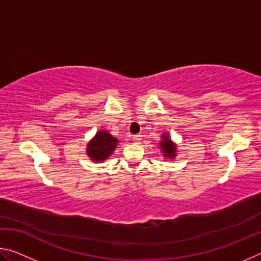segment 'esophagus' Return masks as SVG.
Segmentation results:
<instances>
[{
	"instance_id": "34e87169",
	"label": "esophagus",
	"mask_w": 261,
	"mask_h": 261,
	"mask_svg": "<svg viewBox=\"0 0 261 261\" xmlns=\"http://www.w3.org/2000/svg\"><path fill=\"white\" fill-rule=\"evenodd\" d=\"M140 135H135L134 137H132V140L135 141V143H139V141L141 140V138H140Z\"/></svg>"
}]
</instances>
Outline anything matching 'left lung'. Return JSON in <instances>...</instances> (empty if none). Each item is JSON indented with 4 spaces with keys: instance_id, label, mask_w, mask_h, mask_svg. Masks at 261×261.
Wrapping results in <instances>:
<instances>
[{
    "instance_id": "left-lung-1",
    "label": "left lung",
    "mask_w": 261,
    "mask_h": 261,
    "mask_svg": "<svg viewBox=\"0 0 261 261\" xmlns=\"http://www.w3.org/2000/svg\"><path fill=\"white\" fill-rule=\"evenodd\" d=\"M161 141L160 144V148L161 152L163 153V156L167 159H173L176 156V145L171 141L170 137L168 135H162L161 136Z\"/></svg>"
}]
</instances>
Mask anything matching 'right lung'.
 Returning a JSON list of instances; mask_svg holds the SVG:
<instances>
[{"label":"right lung","mask_w":261,"mask_h":261,"mask_svg":"<svg viewBox=\"0 0 261 261\" xmlns=\"http://www.w3.org/2000/svg\"><path fill=\"white\" fill-rule=\"evenodd\" d=\"M118 143L117 138H115L109 132L101 130L96 132L94 138L87 144L86 153L88 158L94 162H101L108 159Z\"/></svg>","instance_id":"add662e5"}]
</instances>
